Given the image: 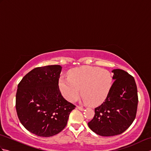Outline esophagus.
<instances>
[{"label": "esophagus", "instance_id": "1", "mask_svg": "<svg viewBox=\"0 0 151 151\" xmlns=\"http://www.w3.org/2000/svg\"><path fill=\"white\" fill-rule=\"evenodd\" d=\"M76 108L78 109V110H81V111H82V110H84V108L82 107V106H76Z\"/></svg>", "mask_w": 151, "mask_h": 151}]
</instances>
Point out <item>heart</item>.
Segmentation results:
<instances>
[{"label":"heart","mask_w":151,"mask_h":151,"mask_svg":"<svg viewBox=\"0 0 151 151\" xmlns=\"http://www.w3.org/2000/svg\"><path fill=\"white\" fill-rule=\"evenodd\" d=\"M113 84V76L108 70L84 66L72 70L68 78L61 76L58 85L62 95L67 101L75 102L80 94L83 101L92 106L102 103L107 98Z\"/></svg>","instance_id":"heart-1"}]
</instances>
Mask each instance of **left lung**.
<instances>
[{
	"label": "left lung",
	"instance_id": "8db88e82",
	"mask_svg": "<svg viewBox=\"0 0 151 151\" xmlns=\"http://www.w3.org/2000/svg\"><path fill=\"white\" fill-rule=\"evenodd\" d=\"M114 73L111 90L101 106L95 108V115L88 127L101 136H113L124 132L135 119L138 97L132 76L124 70Z\"/></svg>",
	"mask_w": 151,
	"mask_h": 151
}]
</instances>
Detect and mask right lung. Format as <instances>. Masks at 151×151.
<instances>
[{
  "instance_id": "obj_1",
  "label": "right lung",
  "mask_w": 151,
  "mask_h": 151,
  "mask_svg": "<svg viewBox=\"0 0 151 151\" xmlns=\"http://www.w3.org/2000/svg\"><path fill=\"white\" fill-rule=\"evenodd\" d=\"M62 68L59 65L36 67L18 84L15 107L19 119L25 129L38 136L60 132L75 108L60 91Z\"/></svg>"
}]
</instances>
